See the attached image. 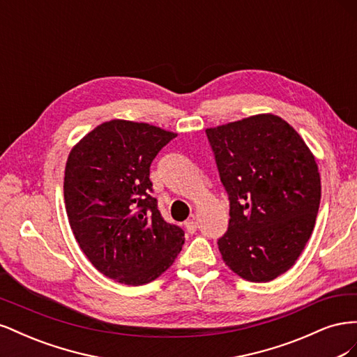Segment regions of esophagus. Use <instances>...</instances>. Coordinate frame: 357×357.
I'll use <instances>...</instances> for the list:
<instances>
[{
  "mask_svg": "<svg viewBox=\"0 0 357 357\" xmlns=\"http://www.w3.org/2000/svg\"><path fill=\"white\" fill-rule=\"evenodd\" d=\"M185 226H186V229H188V232H190V234H193L197 231V222H195V219H189V220H186L185 222Z\"/></svg>",
  "mask_w": 357,
  "mask_h": 357,
  "instance_id": "1",
  "label": "esophagus"
}]
</instances>
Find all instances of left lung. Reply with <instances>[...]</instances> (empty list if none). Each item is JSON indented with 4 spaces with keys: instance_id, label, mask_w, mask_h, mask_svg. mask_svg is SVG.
<instances>
[{
    "instance_id": "8db88e82",
    "label": "left lung",
    "mask_w": 357,
    "mask_h": 357,
    "mask_svg": "<svg viewBox=\"0 0 357 357\" xmlns=\"http://www.w3.org/2000/svg\"><path fill=\"white\" fill-rule=\"evenodd\" d=\"M205 134L229 197V226L218 241L222 259L248 282H271L294 266L314 229L321 195L316 159L275 114Z\"/></svg>"
}]
</instances>
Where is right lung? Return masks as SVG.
Here are the masks:
<instances>
[{"instance_id": "right-lung-1", "label": "right lung", "mask_w": 357, "mask_h": 357, "mask_svg": "<svg viewBox=\"0 0 357 357\" xmlns=\"http://www.w3.org/2000/svg\"><path fill=\"white\" fill-rule=\"evenodd\" d=\"M177 134L114 119L73 147L63 199L82 252L105 277L129 286L153 282L174 262L185 232L164 220L150 195V165Z\"/></svg>"}]
</instances>
